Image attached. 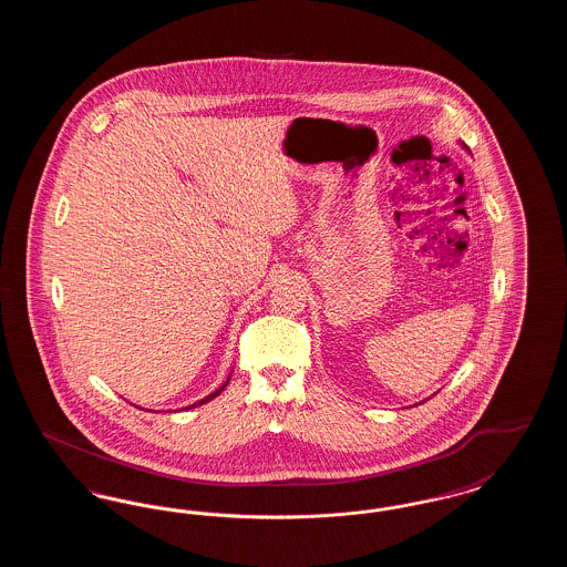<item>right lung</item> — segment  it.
Segmentation results:
<instances>
[{
	"instance_id": "right-lung-1",
	"label": "right lung",
	"mask_w": 567,
	"mask_h": 567,
	"mask_svg": "<svg viewBox=\"0 0 567 567\" xmlns=\"http://www.w3.org/2000/svg\"><path fill=\"white\" fill-rule=\"evenodd\" d=\"M229 378H231V374H229ZM229 378H227V380H225V382H223V384H220V386H218V389H216V391H213V393H210V395H206V398H204V400H199V402H197V404L187 405V410H189V408H197V405L206 404V402H210V400H215L216 395H220V391H223V389H225V386H227V382H229Z\"/></svg>"
}]
</instances>
